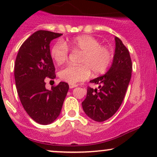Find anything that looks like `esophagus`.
Masks as SVG:
<instances>
[{"label":"esophagus","mask_w":157,"mask_h":157,"mask_svg":"<svg viewBox=\"0 0 157 157\" xmlns=\"http://www.w3.org/2000/svg\"><path fill=\"white\" fill-rule=\"evenodd\" d=\"M77 85H73V84H70L69 85V88L70 89H74V88L77 87Z\"/></svg>","instance_id":"esophagus-1"}]
</instances>
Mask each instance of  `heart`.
Listing matches in <instances>:
<instances>
[{
  "label": "heart",
  "mask_w": 157,
  "mask_h": 157,
  "mask_svg": "<svg viewBox=\"0 0 157 157\" xmlns=\"http://www.w3.org/2000/svg\"><path fill=\"white\" fill-rule=\"evenodd\" d=\"M70 46L75 51L83 52L80 63L81 66L68 65L60 70L61 80L70 84H76L89 78L91 71L94 74H101L107 69L112 60V54L108 48L100 46L96 38L89 35H82L68 42L59 40L52 46L51 56L57 64L66 62Z\"/></svg>",
  "instance_id": "1"
}]
</instances>
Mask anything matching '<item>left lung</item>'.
Wrapping results in <instances>:
<instances>
[{
    "label": "left lung",
    "mask_w": 157,
    "mask_h": 157,
    "mask_svg": "<svg viewBox=\"0 0 157 157\" xmlns=\"http://www.w3.org/2000/svg\"><path fill=\"white\" fill-rule=\"evenodd\" d=\"M112 64L105 75L90 82L99 85L98 89L88 87L87 95L82 102L86 114L91 120L103 122L117 111L123 101L132 71L130 54L122 40L115 37Z\"/></svg>",
    "instance_id": "left-lung-1"
}]
</instances>
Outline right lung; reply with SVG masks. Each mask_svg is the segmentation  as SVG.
<instances>
[{"instance_id":"obj_1","label":"right lung","mask_w":157,"mask_h":157,"mask_svg":"<svg viewBox=\"0 0 157 157\" xmlns=\"http://www.w3.org/2000/svg\"><path fill=\"white\" fill-rule=\"evenodd\" d=\"M61 35L44 30L35 32L21 46L15 60V79L20 100L30 117L41 125L51 124L58 117L69 89L65 82L51 90L45 87L46 80L56 77L49 44Z\"/></svg>"}]
</instances>
